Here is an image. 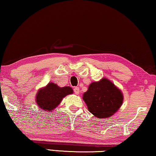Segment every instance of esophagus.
<instances>
[{
    "instance_id": "1",
    "label": "esophagus",
    "mask_w": 156,
    "mask_h": 156,
    "mask_svg": "<svg viewBox=\"0 0 156 156\" xmlns=\"http://www.w3.org/2000/svg\"><path fill=\"white\" fill-rule=\"evenodd\" d=\"M74 92H75V94H77V95H78V94H79V93H80L79 87H75L74 88Z\"/></svg>"
}]
</instances>
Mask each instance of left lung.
<instances>
[{
  "label": "left lung",
  "mask_w": 156,
  "mask_h": 156,
  "mask_svg": "<svg viewBox=\"0 0 156 156\" xmlns=\"http://www.w3.org/2000/svg\"><path fill=\"white\" fill-rule=\"evenodd\" d=\"M88 111L98 119L114 115L122 105L124 100L122 90L109 80L103 78L89 85L83 95Z\"/></svg>",
  "instance_id": "left-lung-1"
}]
</instances>
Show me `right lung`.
<instances>
[{
	"mask_svg": "<svg viewBox=\"0 0 156 156\" xmlns=\"http://www.w3.org/2000/svg\"><path fill=\"white\" fill-rule=\"evenodd\" d=\"M73 93V90L70 86L60 87L54 83L50 82L46 86L39 88L35 101L43 111L52 112L59 106L62 98Z\"/></svg>",
	"mask_w": 156,
	"mask_h": 156,
	"instance_id": "1",
	"label": "right lung"
}]
</instances>
